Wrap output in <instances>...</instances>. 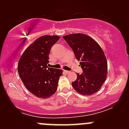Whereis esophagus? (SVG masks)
Segmentation results:
<instances>
[{
  "instance_id": "obj_1",
  "label": "esophagus",
  "mask_w": 129,
  "mask_h": 129,
  "mask_svg": "<svg viewBox=\"0 0 129 129\" xmlns=\"http://www.w3.org/2000/svg\"><path fill=\"white\" fill-rule=\"evenodd\" d=\"M64 72H65V73H70V71H67V70H64Z\"/></svg>"
}]
</instances>
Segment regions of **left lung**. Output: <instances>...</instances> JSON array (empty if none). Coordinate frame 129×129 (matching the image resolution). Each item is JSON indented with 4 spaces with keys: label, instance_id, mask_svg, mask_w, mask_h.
Returning <instances> with one entry per match:
<instances>
[{
    "label": "left lung",
    "instance_id": "obj_1",
    "mask_svg": "<svg viewBox=\"0 0 129 129\" xmlns=\"http://www.w3.org/2000/svg\"><path fill=\"white\" fill-rule=\"evenodd\" d=\"M63 38L73 50L75 57L80 60L83 73H77L72 83L76 92L91 95L98 92L107 78V61L103 49L91 37L84 34L75 33Z\"/></svg>",
    "mask_w": 129,
    "mask_h": 129
}]
</instances>
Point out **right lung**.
Listing matches in <instances>:
<instances>
[{"label": "right lung", "mask_w": 129, "mask_h": 129, "mask_svg": "<svg viewBox=\"0 0 129 129\" xmlns=\"http://www.w3.org/2000/svg\"><path fill=\"white\" fill-rule=\"evenodd\" d=\"M58 36H42L29 45L19 60L18 73L30 93L39 98H48L57 90L62 70L48 67L51 47Z\"/></svg>", "instance_id": "obj_1"}]
</instances>
